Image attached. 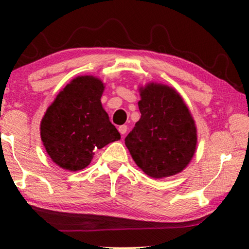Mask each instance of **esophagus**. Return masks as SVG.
<instances>
[{
	"label": "esophagus",
	"mask_w": 249,
	"mask_h": 249,
	"mask_svg": "<svg viewBox=\"0 0 249 249\" xmlns=\"http://www.w3.org/2000/svg\"><path fill=\"white\" fill-rule=\"evenodd\" d=\"M119 132L121 133V135H124L126 132H127V126L126 125H121L119 127Z\"/></svg>",
	"instance_id": "34e87169"
}]
</instances>
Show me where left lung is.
I'll use <instances>...</instances> for the list:
<instances>
[{"instance_id": "left-lung-1", "label": "left lung", "mask_w": 249, "mask_h": 249, "mask_svg": "<svg viewBox=\"0 0 249 249\" xmlns=\"http://www.w3.org/2000/svg\"><path fill=\"white\" fill-rule=\"evenodd\" d=\"M141 119L125 145L141 169L151 178L179 174L196 148V127L190 111L172 88L148 83L141 88Z\"/></svg>"}]
</instances>
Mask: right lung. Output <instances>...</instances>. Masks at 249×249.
Returning <instances> with one entry per match:
<instances>
[{
  "mask_svg": "<svg viewBox=\"0 0 249 249\" xmlns=\"http://www.w3.org/2000/svg\"><path fill=\"white\" fill-rule=\"evenodd\" d=\"M104 84L92 75L73 79L56 96L40 123V137L54 163L70 171L89 166L96 149L121 140L101 103Z\"/></svg>",
  "mask_w": 249,
  "mask_h": 249,
  "instance_id": "obj_1",
  "label": "right lung"
}]
</instances>
